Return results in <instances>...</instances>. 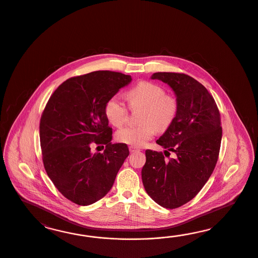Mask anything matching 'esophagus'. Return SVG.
Here are the masks:
<instances>
[{
    "label": "esophagus",
    "instance_id": "esophagus-1",
    "mask_svg": "<svg viewBox=\"0 0 258 258\" xmlns=\"http://www.w3.org/2000/svg\"><path fill=\"white\" fill-rule=\"evenodd\" d=\"M128 149H130V151H131L132 153H134V152H136V151H139V149H137V148H135V147H133V146H131V147L128 148Z\"/></svg>",
    "mask_w": 258,
    "mask_h": 258
}]
</instances>
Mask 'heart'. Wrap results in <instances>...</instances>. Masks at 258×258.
Masks as SVG:
<instances>
[{
  "instance_id": "b5f03b06",
  "label": "heart",
  "mask_w": 258,
  "mask_h": 258,
  "mask_svg": "<svg viewBox=\"0 0 258 258\" xmlns=\"http://www.w3.org/2000/svg\"><path fill=\"white\" fill-rule=\"evenodd\" d=\"M125 96L130 107H143L138 125H126L116 133V139L133 147H142L150 140L157 130L164 132L174 122L178 112V102L166 95L163 87L149 81H140L131 88ZM128 110L118 96H112L105 105V114L109 123L115 126L125 124Z\"/></svg>"
}]
</instances>
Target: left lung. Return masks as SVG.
I'll return each mask as SVG.
<instances>
[{
	"mask_svg": "<svg viewBox=\"0 0 258 258\" xmlns=\"http://www.w3.org/2000/svg\"><path fill=\"white\" fill-rule=\"evenodd\" d=\"M151 79L166 83L178 102L174 122L156 141L164 155L172 151L175 157L166 161L162 152L146 150L142 180L155 203L174 209L195 198L215 169L222 137L220 114L207 89L187 75L155 73Z\"/></svg>",
	"mask_w": 258,
	"mask_h": 258,
	"instance_id": "left-lung-1",
	"label": "left lung"
}]
</instances>
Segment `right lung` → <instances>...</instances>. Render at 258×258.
<instances>
[{
	"instance_id": "obj_1",
	"label": "right lung",
	"mask_w": 258,
	"mask_h": 258,
	"mask_svg": "<svg viewBox=\"0 0 258 258\" xmlns=\"http://www.w3.org/2000/svg\"><path fill=\"white\" fill-rule=\"evenodd\" d=\"M132 80L116 72H92L64 81L47 102L39 124L44 168L57 190L78 205L107 195L130 154L125 144L110 142L105 105ZM94 144L106 149L92 153Z\"/></svg>"
}]
</instances>
